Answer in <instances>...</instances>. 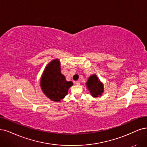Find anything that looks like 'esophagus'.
<instances>
[{
  "mask_svg": "<svg viewBox=\"0 0 147 147\" xmlns=\"http://www.w3.org/2000/svg\"><path fill=\"white\" fill-rule=\"evenodd\" d=\"M76 84L78 85H79L80 84V82L79 80H77L76 82Z\"/></svg>",
  "mask_w": 147,
  "mask_h": 147,
  "instance_id": "esophagus-1",
  "label": "esophagus"
}]
</instances>
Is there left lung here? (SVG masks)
<instances>
[{
	"label": "left lung",
	"mask_w": 147,
	"mask_h": 147,
	"mask_svg": "<svg viewBox=\"0 0 147 147\" xmlns=\"http://www.w3.org/2000/svg\"><path fill=\"white\" fill-rule=\"evenodd\" d=\"M86 85H87L92 96L94 97L100 96L104 91L103 84L100 82L95 74L89 78L88 82H86Z\"/></svg>",
	"instance_id": "left-lung-1"
}]
</instances>
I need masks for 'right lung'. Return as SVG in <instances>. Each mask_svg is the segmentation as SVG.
Segmentation results:
<instances>
[{
  "mask_svg": "<svg viewBox=\"0 0 147 147\" xmlns=\"http://www.w3.org/2000/svg\"><path fill=\"white\" fill-rule=\"evenodd\" d=\"M73 85L71 81L68 82L62 74L58 59L53 60L48 64L40 80V86L43 93L48 98L55 102L63 99Z\"/></svg>",
  "mask_w": 147,
  "mask_h": 147,
  "instance_id": "right-lung-1",
  "label": "right lung"
}]
</instances>
